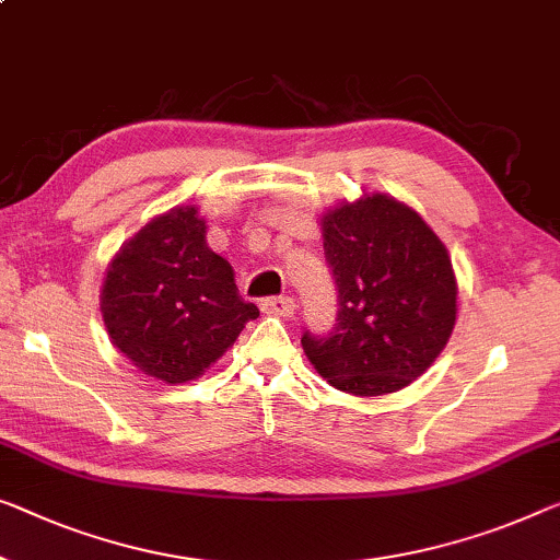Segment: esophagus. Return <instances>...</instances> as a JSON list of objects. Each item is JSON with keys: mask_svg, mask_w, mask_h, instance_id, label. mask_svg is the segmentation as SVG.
Wrapping results in <instances>:
<instances>
[{"mask_svg": "<svg viewBox=\"0 0 560 560\" xmlns=\"http://www.w3.org/2000/svg\"><path fill=\"white\" fill-rule=\"evenodd\" d=\"M261 312L273 316H291L296 312V302L291 296H269L261 302Z\"/></svg>", "mask_w": 560, "mask_h": 560, "instance_id": "34e87169", "label": "esophagus"}]
</instances>
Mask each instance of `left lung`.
Instances as JSON below:
<instances>
[{
	"label": "left lung",
	"mask_w": 560,
	"mask_h": 560,
	"mask_svg": "<svg viewBox=\"0 0 560 560\" xmlns=\"http://www.w3.org/2000/svg\"><path fill=\"white\" fill-rule=\"evenodd\" d=\"M324 256L339 291L329 334H302L331 387L377 397L410 385L455 327L457 281L447 248L399 200L374 194L322 219Z\"/></svg>",
	"instance_id": "left-lung-1"
}]
</instances>
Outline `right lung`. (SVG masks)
Returning a JSON list of instances; mask_svg holds the SVG:
<instances>
[{
  "instance_id": "1",
  "label": "right lung",
  "mask_w": 560,
  "mask_h": 560,
  "mask_svg": "<svg viewBox=\"0 0 560 560\" xmlns=\"http://www.w3.org/2000/svg\"><path fill=\"white\" fill-rule=\"evenodd\" d=\"M100 308L113 345L168 385L203 374L258 316L231 264L208 248L194 206L158 215L120 248Z\"/></svg>"
}]
</instances>
